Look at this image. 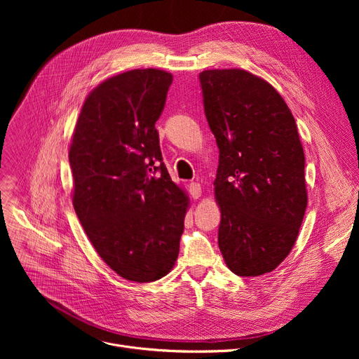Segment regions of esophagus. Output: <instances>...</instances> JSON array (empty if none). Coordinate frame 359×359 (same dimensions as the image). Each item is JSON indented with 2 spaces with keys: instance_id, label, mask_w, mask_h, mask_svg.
I'll use <instances>...</instances> for the list:
<instances>
[{
  "instance_id": "obj_1",
  "label": "esophagus",
  "mask_w": 359,
  "mask_h": 359,
  "mask_svg": "<svg viewBox=\"0 0 359 359\" xmlns=\"http://www.w3.org/2000/svg\"><path fill=\"white\" fill-rule=\"evenodd\" d=\"M189 192H191V196H192L194 199H198V198L202 195V187H201V184L196 183V182H192V183L189 184Z\"/></svg>"
}]
</instances>
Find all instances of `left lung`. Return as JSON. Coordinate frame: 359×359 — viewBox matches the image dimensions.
<instances>
[{
    "label": "left lung",
    "instance_id": "obj_1",
    "mask_svg": "<svg viewBox=\"0 0 359 359\" xmlns=\"http://www.w3.org/2000/svg\"><path fill=\"white\" fill-rule=\"evenodd\" d=\"M199 81L219 148V250L238 276L272 272L290 255L307 208L295 119L269 83L244 69H206Z\"/></svg>",
    "mask_w": 359,
    "mask_h": 359
}]
</instances>
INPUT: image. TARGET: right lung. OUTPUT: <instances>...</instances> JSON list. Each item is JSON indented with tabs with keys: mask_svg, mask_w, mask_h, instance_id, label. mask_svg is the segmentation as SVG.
Here are the masks:
<instances>
[{
	"mask_svg": "<svg viewBox=\"0 0 359 359\" xmlns=\"http://www.w3.org/2000/svg\"><path fill=\"white\" fill-rule=\"evenodd\" d=\"M172 81L154 68L107 79L86 99L69 147L74 210L106 265L134 282L172 271L189 206L156 129Z\"/></svg>",
	"mask_w": 359,
	"mask_h": 359,
	"instance_id": "right-lung-1",
	"label": "right lung"
}]
</instances>
